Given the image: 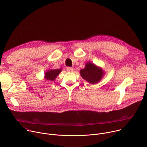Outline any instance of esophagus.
Segmentation results:
<instances>
[{
	"label": "esophagus",
	"mask_w": 147,
	"mask_h": 147,
	"mask_svg": "<svg viewBox=\"0 0 147 147\" xmlns=\"http://www.w3.org/2000/svg\"><path fill=\"white\" fill-rule=\"evenodd\" d=\"M66 70H67V71H69V72H72V71H73L74 69H73V67H67Z\"/></svg>",
	"instance_id": "34e87169"
}]
</instances>
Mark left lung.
<instances>
[{
    "instance_id": "obj_1",
    "label": "left lung",
    "mask_w": 147,
    "mask_h": 147,
    "mask_svg": "<svg viewBox=\"0 0 147 147\" xmlns=\"http://www.w3.org/2000/svg\"><path fill=\"white\" fill-rule=\"evenodd\" d=\"M81 77L90 84H94L100 81L104 75V72L100 67L88 62L85 67L80 70Z\"/></svg>"
}]
</instances>
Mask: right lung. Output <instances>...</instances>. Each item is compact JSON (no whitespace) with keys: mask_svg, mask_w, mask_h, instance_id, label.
<instances>
[{"mask_svg":"<svg viewBox=\"0 0 147 147\" xmlns=\"http://www.w3.org/2000/svg\"><path fill=\"white\" fill-rule=\"evenodd\" d=\"M61 71L62 70L61 69L50 70L45 73V78L49 81H54Z\"/></svg>","mask_w":147,"mask_h":147,"instance_id":"1","label":"right lung"}]
</instances>
